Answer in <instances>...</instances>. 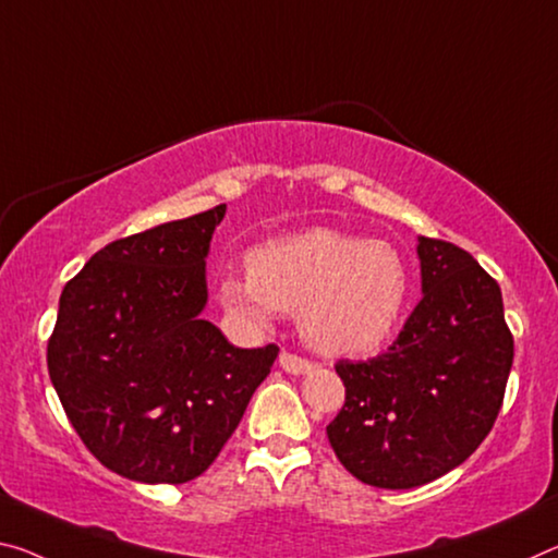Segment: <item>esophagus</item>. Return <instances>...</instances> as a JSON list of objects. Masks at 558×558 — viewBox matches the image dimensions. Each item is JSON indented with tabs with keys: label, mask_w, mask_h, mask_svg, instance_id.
<instances>
[{
	"label": "esophagus",
	"mask_w": 558,
	"mask_h": 558,
	"mask_svg": "<svg viewBox=\"0 0 558 558\" xmlns=\"http://www.w3.org/2000/svg\"><path fill=\"white\" fill-rule=\"evenodd\" d=\"M278 362H280V367L286 369V373H290V375H303V373H311V369H313V362L311 360L300 357V355H295V352H286V350L280 352Z\"/></svg>",
	"instance_id": "1"
}]
</instances>
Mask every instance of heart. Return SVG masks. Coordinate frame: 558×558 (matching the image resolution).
<instances>
[{
  "instance_id": "heart-1",
  "label": "heart",
  "mask_w": 558,
  "mask_h": 558,
  "mask_svg": "<svg viewBox=\"0 0 558 558\" xmlns=\"http://www.w3.org/2000/svg\"><path fill=\"white\" fill-rule=\"evenodd\" d=\"M407 300V270L390 243L338 231L270 241L247 255V276L220 282V303L263 327L298 313L305 342L323 355H362L390 338Z\"/></svg>"
}]
</instances>
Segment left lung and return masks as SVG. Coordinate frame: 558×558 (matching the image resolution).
Here are the masks:
<instances>
[{"instance_id": "left-lung-1", "label": "left lung", "mask_w": 558, "mask_h": 558, "mask_svg": "<svg viewBox=\"0 0 558 558\" xmlns=\"http://www.w3.org/2000/svg\"><path fill=\"white\" fill-rule=\"evenodd\" d=\"M417 253L424 295L397 340L335 365L344 404L327 439L344 470L379 489L462 464L497 422L514 360L499 282L454 243L422 235Z\"/></svg>"}]
</instances>
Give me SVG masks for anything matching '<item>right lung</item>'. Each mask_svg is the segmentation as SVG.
Listing matches in <instances>:
<instances>
[{"instance_id":"right-lung-1","label":"right lung","mask_w":558,"mask_h":558,"mask_svg":"<svg viewBox=\"0 0 558 558\" xmlns=\"http://www.w3.org/2000/svg\"><path fill=\"white\" fill-rule=\"evenodd\" d=\"M226 203L119 238L59 298L51 385L106 470L183 484L216 462L278 344L233 348L203 320L206 255Z\"/></svg>"}]
</instances>
